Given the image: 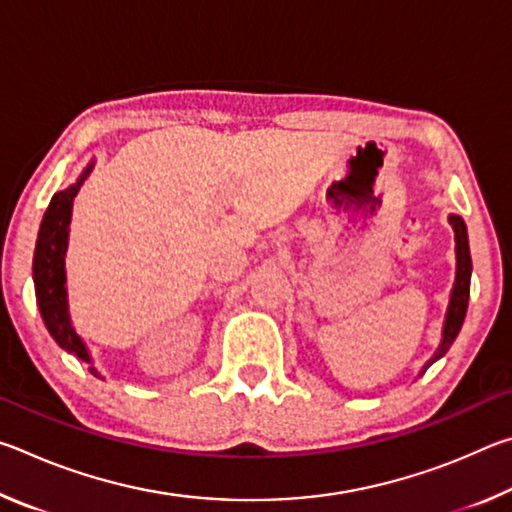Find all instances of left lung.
Segmentation results:
<instances>
[{
    "label": "left lung",
    "instance_id": "1",
    "mask_svg": "<svg viewBox=\"0 0 512 512\" xmlns=\"http://www.w3.org/2000/svg\"><path fill=\"white\" fill-rule=\"evenodd\" d=\"M449 223L454 228V237H456V282H454V291H452V300H449V309H447V318H445V329H443V343H440L438 352L433 354L431 361L424 368H429L433 361L443 357V354L449 350V345L454 343V339L461 332V325L465 320V311H467V300H470V273H472V257H470V244H467V230L461 216H449Z\"/></svg>",
    "mask_w": 512,
    "mask_h": 512
}]
</instances>
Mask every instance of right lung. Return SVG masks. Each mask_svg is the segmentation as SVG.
<instances>
[{
  "label": "right lung",
  "mask_w": 512,
  "mask_h": 512,
  "mask_svg": "<svg viewBox=\"0 0 512 512\" xmlns=\"http://www.w3.org/2000/svg\"><path fill=\"white\" fill-rule=\"evenodd\" d=\"M90 173V167L83 171L79 183L67 187L65 192H58L51 198V203L42 219L36 257H33V282H36V298L42 320L54 336V341L60 348L76 354L83 361H90L85 345L79 339V334L72 329L67 314V291H65V248H67V225L69 214H72V201L79 194V187ZM94 377L99 372L90 366Z\"/></svg>",
  "instance_id": "add662e5"
}]
</instances>
